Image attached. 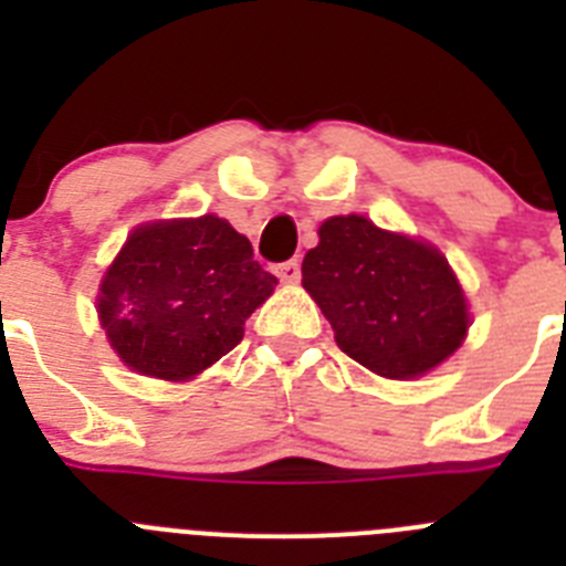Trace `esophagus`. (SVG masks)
I'll return each instance as SVG.
<instances>
[{"instance_id":"1","label":"esophagus","mask_w":566,"mask_h":566,"mask_svg":"<svg viewBox=\"0 0 566 566\" xmlns=\"http://www.w3.org/2000/svg\"><path fill=\"white\" fill-rule=\"evenodd\" d=\"M277 277L283 280V283H297L300 280V260H286V263H280L277 266Z\"/></svg>"}]
</instances>
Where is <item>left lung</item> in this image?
<instances>
[{
	"mask_svg": "<svg viewBox=\"0 0 566 566\" xmlns=\"http://www.w3.org/2000/svg\"><path fill=\"white\" fill-rule=\"evenodd\" d=\"M317 234L303 258V289L348 357L379 377L413 379L462 345L468 300L437 247L363 214H334Z\"/></svg>",
	"mask_w": 566,
	"mask_h": 566,
	"instance_id": "left-lung-1",
	"label": "left lung"
}]
</instances>
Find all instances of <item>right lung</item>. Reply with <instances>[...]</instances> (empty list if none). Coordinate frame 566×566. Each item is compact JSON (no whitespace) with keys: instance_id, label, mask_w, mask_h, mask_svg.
Listing matches in <instances>:
<instances>
[{"instance_id":"add662e5","label":"right lung","mask_w":566,"mask_h":566,"mask_svg":"<svg viewBox=\"0 0 566 566\" xmlns=\"http://www.w3.org/2000/svg\"><path fill=\"white\" fill-rule=\"evenodd\" d=\"M277 277L218 214L133 229L98 286L113 352L144 377L184 382L243 339Z\"/></svg>"}]
</instances>
